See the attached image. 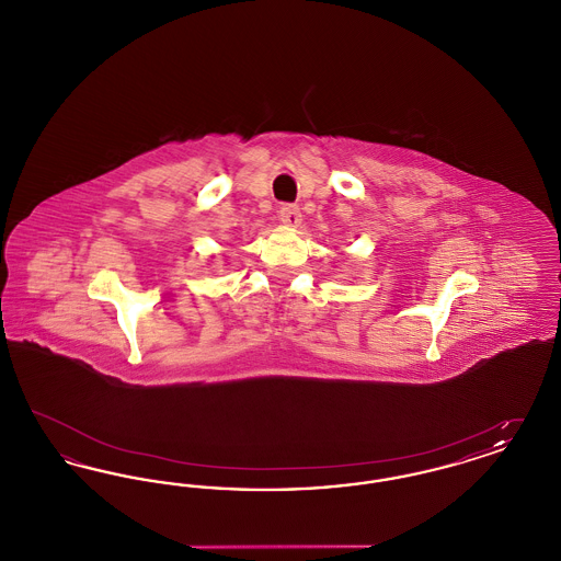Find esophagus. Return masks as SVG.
<instances>
[{
  "instance_id": "1",
  "label": "esophagus",
  "mask_w": 561,
  "mask_h": 561,
  "mask_svg": "<svg viewBox=\"0 0 561 561\" xmlns=\"http://www.w3.org/2000/svg\"><path fill=\"white\" fill-rule=\"evenodd\" d=\"M279 220L286 225V227H296L300 220H302V214L300 208L296 204H284L279 208Z\"/></svg>"
}]
</instances>
